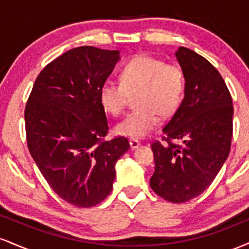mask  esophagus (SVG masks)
I'll use <instances>...</instances> for the list:
<instances>
[{"label":"esophagus","instance_id":"esophagus-1","mask_svg":"<svg viewBox=\"0 0 249 249\" xmlns=\"http://www.w3.org/2000/svg\"><path fill=\"white\" fill-rule=\"evenodd\" d=\"M130 146H131V148H132V150H134V148L141 146V142L137 141V139H131V141H130Z\"/></svg>","mask_w":249,"mask_h":249}]
</instances>
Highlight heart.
<instances>
[{
    "label": "heart",
    "mask_w": 249,
    "mask_h": 249,
    "mask_svg": "<svg viewBox=\"0 0 249 249\" xmlns=\"http://www.w3.org/2000/svg\"><path fill=\"white\" fill-rule=\"evenodd\" d=\"M186 78L177 63L150 55H137L123 65L119 83L107 81L99 89V102L107 113L124 112L128 98L137 93V110L116 126V132L131 138H142L160 123L162 117L172 116L184 101Z\"/></svg>",
    "instance_id": "b5f03b06"
}]
</instances>
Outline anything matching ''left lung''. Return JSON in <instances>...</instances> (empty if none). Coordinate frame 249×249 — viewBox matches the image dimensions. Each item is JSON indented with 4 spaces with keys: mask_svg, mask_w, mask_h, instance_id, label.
Instances as JSON below:
<instances>
[{
    "mask_svg": "<svg viewBox=\"0 0 249 249\" xmlns=\"http://www.w3.org/2000/svg\"><path fill=\"white\" fill-rule=\"evenodd\" d=\"M176 56L186 78V92L162 128L164 142L151 145L156 167L150 186L162 199L180 204L204 192L227 159L233 102L224 78L205 57L184 47Z\"/></svg>",
    "mask_w": 249,
    "mask_h": 249,
    "instance_id": "1",
    "label": "left lung"
}]
</instances>
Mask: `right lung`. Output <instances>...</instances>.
Listing matches in <instances>:
<instances>
[{"mask_svg": "<svg viewBox=\"0 0 249 249\" xmlns=\"http://www.w3.org/2000/svg\"><path fill=\"white\" fill-rule=\"evenodd\" d=\"M119 59L117 50L71 49L37 76L25 104V136L42 176L76 207L102 202L113 187L117 160L130 148L125 137L105 141L108 125L99 89Z\"/></svg>", "mask_w": 249, "mask_h": 249, "instance_id": "add662e5", "label": "right lung"}]
</instances>
